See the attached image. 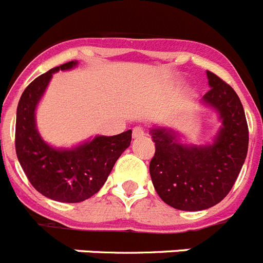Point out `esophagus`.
Wrapping results in <instances>:
<instances>
[{
	"label": "esophagus",
	"instance_id": "34e87169",
	"mask_svg": "<svg viewBox=\"0 0 263 263\" xmlns=\"http://www.w3.org/2000/svg\"><path fill=\"white\" fill-rule=\"evenodd\" d=\"M145 136V132H143L141 127H134L133 129V138L134 140H138V138H141V137Z\"/></svg>",
	"mask_w": 263,
	"mask_h": 263
}]
</instances>
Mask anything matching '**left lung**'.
Returning <instances> with one entry per match:
<instances>
[{"instance_id":"1","label":"left lung","mask_w":263,"mask_h":263,"mask_svg":"<svg viewBox=\"0 0 263 263\" xmlns=\"http://www.w3.org/2000/svg\"><path fill=\"white\" fill-rule=\"evenodd\" d=\"M210 90L202 97L221 122L212 142H183L177 130L154 125L149 134L156 143L150 177L157 194L178 210L198 212L217 205L232 190L248 154L249 130L243 106L233 87L206 71Z\"/></svg>"}]
</instances>
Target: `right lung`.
Here are the masks:
<instances>
[{"instance_id":"right-lung-1","label":"right lung","mask_w":263,"mask_h":263,"mask_svg":"<svg viewBox=\"0 0 263 263\" xmlns=\"http://www.w3.org/2000/svg\"><path fill=\"white\" fill-rule=\"evenodd\" d=\"M77 65L78 61L66 62L35 78L20 98L15 121V152L28 179L42 196L66 203L94 196L132 142V130L117 136H96L71 147L51 146L42 138L35 121L38 104L53 74L71 70Z\"/></svg>"}]
</instances>
